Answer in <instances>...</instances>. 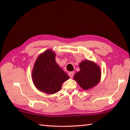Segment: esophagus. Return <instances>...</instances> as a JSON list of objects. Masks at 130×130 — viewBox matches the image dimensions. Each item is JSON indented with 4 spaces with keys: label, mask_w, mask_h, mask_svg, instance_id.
I'll return each mask as SVG.
<instances>
[{
    "label": "esophagus",
    "mask_w": 130,
    "mask_h": 130,
    "mask_svg": "<svg viewBox=\"0 0 130 130\" xmlns=\"http://www.w3.org/2000/svg\"><path fill=\"white\" fill-rule=\"evenodd\" d=\"M68 75L69 76L70 78H73V77L74 76V72H69V73H68Z\"/></svg>",
    "instance_id": "esophagus-1"
}]
</instances>
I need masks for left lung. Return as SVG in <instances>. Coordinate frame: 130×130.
I'll return each instance as SVG.
<instances>
[{"label":"left lung","instance_id":"1","mask_svg":"<svg viewBox=\"0 0 130 130\" xmlns=\"http://www.w3.org/2000/svg\"><path fill=\"white\" fill-rule=\"evenodd\" d=\"M79 68L80 70L74 74L73 78L83 89H90L99 83L102 73L98 64L85 60L80 63Z\"/></svg>","mask_w":130,"mask_h":130}]
</instances>
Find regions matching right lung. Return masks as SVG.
Masks as SVG:
<instances>
[{
  "label": "right lung",
  "instance_id": "obj_1",
  "mask_svg": "<svg viewBox=\"0 0 130 130\" xmlns=\"http://www.w3.org/2000/svg\"><path fill=\"white\" fill-rule=\"evenodd\" d=\"M56 54L52 49L41 53L34 63L32 79L37 89L47 94H54L69 76L56 61Z\"/></svg>",
  "mask_w": 130,
  "mask_h": 130
}]
</instances>
